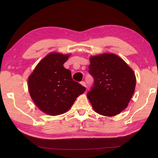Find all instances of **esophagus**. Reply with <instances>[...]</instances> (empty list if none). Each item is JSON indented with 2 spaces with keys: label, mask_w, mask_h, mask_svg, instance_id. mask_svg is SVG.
Instances as JSON below:
<instances>
[{
  "label": "esophagus",
  "mask_w": 158,
  "mask_h": 158,
  "mask_svg": "<svg viewBox=\"0 0 158 158\" xmlns=\"http://www.w3.org/2000/svg\"><path fill=\"white\" fill-rule=\"evenodd\" d=\"M81 84L83 86L87 87V86H86V83H85V81H81Z\"/></svg>",
  "instance_id": "34e87169"
}]
</instances>
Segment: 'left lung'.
<instances>
[{"label": "left lung", "instance_id": "left-lung-1", "mask_svg": "<svg viewBox=\"0 0 158 158\" xmlns=\"http://www.w3.org/2000/svg\"><path fill=\"white\" fill-rule=\"evenodd\" d=\"M89 73L94 85L87 94L94 110L100 115L115 116L125 109L136 87L132 69L113 53L90 57Z\"/></svg>", "mask_w": 158, "mask_h": 158}]
</instances>
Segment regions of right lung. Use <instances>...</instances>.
<instances>
[{"label": "right lung", "mask_w": 158, "mask_h": 158, "mask_svg": "<svg viewBox=\"0 0 158 158\" xmlns=\"http://www.w3.org/2000/svg\"><path fill=\"white\" fill-rule=\"evenodd\" d=\"M70 54L53 52L39 62L28 77L30 95L38 108L49 115L66 113L85 88L74 81L63 64Z\"/></svg>", "instance_id": "obj_1"}]
</instances>
